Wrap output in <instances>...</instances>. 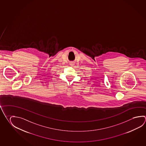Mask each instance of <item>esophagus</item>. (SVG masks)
I'll use <instances>...</instances> for the list:
<instances>
[{
  "instance_id": "34e87169",
  "label": "esophagus",
  "mask_w": 146,
  "mask_h": 146,
  "mask_svg": "<svg viewBox=\"0 0 146 146\" xmlns=\"http://www.w3.org/2000/svg\"><path fill=\"white\" fill-rule=\"evenodd\" d=\"M70 65H71V66H73L74 65V63H73V62H71V63H70Z\"/></svg>"
}]
</instances>
